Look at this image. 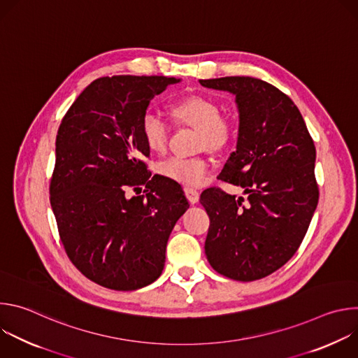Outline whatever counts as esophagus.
Instances as JSON below:
<instances>
[{
    "label": "esophagus",
    "instance_id": "34e87169",
    "mask_svg": "<svg viewBox=\"0 0 358 358\" xmlns=\"http://www.w3.org/2000/svg\"><path fill=\"white\" fill-rule=\"evenodd\" d=\"M184 192H185L187 199H188L191 203H196V202H198V199H199V192H198L196 189L185 187V188H184Z\"/></svg>",
    "mask_w": 358,
    "mask_h": 358
}]
</instances>
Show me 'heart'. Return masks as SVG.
<instances>
[{
  "label": "heart",
  "instance_id": "1",
  "mask_svg": "<svg viewBox=\"0 0 358 358\" xmlns=\"http://www.w3.org/2000/svg\"><path fill=\"white\" fill-rule=\"evenodd\" d=\"M221 109L211 97L191 94L173 103L170 113L180 126L196 129V147L210 151L225 150L234 138V123L220 113ZM141 137L152 152H163L170 137V124L157 113L145 112L140 122ZM157 171L167 180L181 185L198 187L206 182L210 163L203 157H170L159 163Z\"/></svg>",
  "mask_w": 358,
  "mask_h": 358
}]
</instances>
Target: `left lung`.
Returning <instances> with one entry per match:
<instances>
[{
  "label": "left lung",
  "instance_id": "obj_1",
  "mask_svg": "<svg viewBox=\"0 0 358 358\" xmlns=\"http://www.w3.org/2000/svg\"><path fill=\"white\" fill-rule=\"evenodd\" d=\"M235 94L239 110L236 151L220 180L242 187L243 196L211 187L201 194L210 217L206 255L221 275L262 279L299 249L317 207L316 147L292 99L249 76L199 80Z\"/></svg>",
  "mask_w": 358,
  "mask_h": 358
}]
</instances>
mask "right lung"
<instances>
[{"instance_id":"obj_1","label":"right lung","mask_w":358,"mask_h":358,"mask_svg":"<svg viewBox=\"0 0 358 358\" xmlns=\"http://www.w3.org/2000/svg\"><path fill=\"white\" fill-rule=\"evenodd\" d=\"M178 82L99 78L59 126L50 207L68 258L103 287L136 290L155 282L164 269L169 236L189 207L180 185L151 177L140 131L150 100ZM138 185H146V195L126 199L125 189Z\"/></svg>"}]
</instances>
